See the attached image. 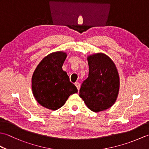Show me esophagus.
I'll return each mask as SVG.
<instances>
[{
  "label": "esophagus",
  "mask_w": 149,
  "mask_h": 149,
  "mask_svg": "<svg viewBox=\"0 0 149 149\" xmlns=\"http://www.w3.org/2000/svg\"><path fill=\"white\" fill-rule=\"evenodd\" d=\"M75 86L77 87V90H79V89H80V84L78 82H77V83H75Z\"/></svg>",
  "instance_id": "esophagus-1"
}]
</instances>
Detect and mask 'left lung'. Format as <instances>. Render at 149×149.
<instances>
[{
	"label": "left lung",
	"instance_id": "1",
	"mask_svg": "<svg viewBox=\"0 0 149 149\" xmlns=\"http://www.w3.org/2000/svg\"><path fill=\"white\" fill-rule=\"evenodd\" d=\"M88 77L81 84L79 97L88 108L99 112L111 107L119 90V76L115 63L104 54L88 58Z\"/></svg>",
	"mask_w": 149,
	"mask_h": 149
}]
</instances>
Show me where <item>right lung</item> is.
<instances>
[{
    "label": "right lung",
    "mask_w": 149,
    "mask_h": 149,
    "mask_svg": "<svg viewBox=\"0 0 149 149\" xmlns=\"http://www.w3.org/2000/svg\"><path fill=\"white\" fill-rule=\"evenodd\" d=\"M66 53L56 52L44 58L32 77V90L40 105L57 110L64 105L72 94L77 93L75 85L62 69Z\"/></svg>",
    "instance_id": "obj_1"
}]
</instances>
